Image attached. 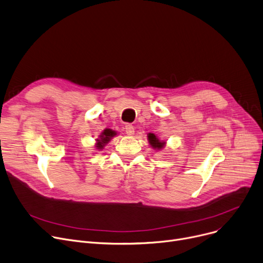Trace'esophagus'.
Masks as SVG:
<instances>
[{"instance_id":"34e87169","label":"esophagus","mask_w":263,"mask_h":263,"mask_svg":"<svg viewBox=\"0 0 263 263\" xmlns=\"http://www.w3.org/2000/svg\"><path fill=\"white\" fill-rule=\"evenodd\" d=\"M125 133L127 134V136H134V134H135V128H134V126L130 125V124L125 125Z\"/></svg>"}]
</instances>
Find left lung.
I'll use <instances>...</instances> for the list:
<instances>
[{"label": "left lung", "mask_w": 263, "mask_h": 263, "mask_svg": "<svg viewBox=\"0 0 263 263\" xmlns=\"http://www.w3.org/2000/svg\"><path fill=\"white\" fill-rule=\"evenodd\" d=\"M147 141H148V144L152 148H154L155 151H161L165 147L166 145V142L163 141V140H160V139L158 138V136L154 135L153 133H149L147 135Z\"/></svg>", "instance_id": "left-lung-1"}]
</instances>
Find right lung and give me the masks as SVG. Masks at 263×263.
Wrapping results in <instances>:
<instances>
[{"label": "right lung", "mask_w": 263, "mask_h": 263, "mask_svg": "<svg viewBox=\"0 0 263 263\" xmlns=\"http://www.w3.org/2000/svg\"><path fill=\"white\" fill-rule=\"evenodd\" d=\"M118 135V133L116 132V130H112V129H110V128H106V129H104L102 133H101V135L99 136V138L97 139L96 140V148L98 149V151H102L104 147H105V145L109 142L111 139L114 138V137H116Z\"/></svg>", "instance_id": "add662e5"}]
</instances>
